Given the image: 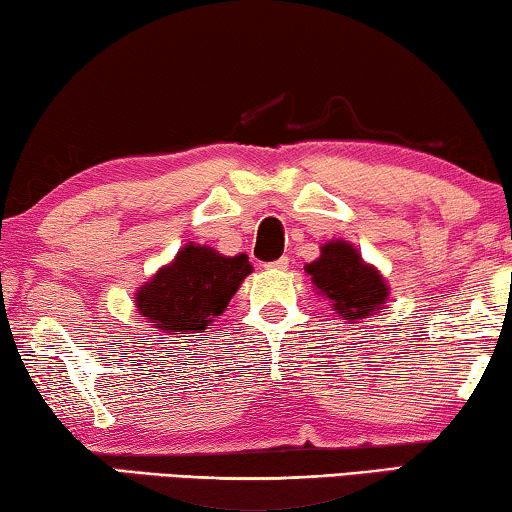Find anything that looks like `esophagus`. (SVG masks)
<instances>
[{
	"label": "esophagus",
	"mask_w": 512,
	"mask_h": 512,
	"mask_svg": "<svg viewBox=\"0 0 512 512\" xmlns=\"http://www.w3.org/2000/svg\"><path fill=\"white\" fill-rule=\"evenodd\" d=\"M265 268H268V270H286V268H289V256L277 258V261L268 263V265H265Z\"/></svg>",
	"instance_id": "1"
}]
</instances>
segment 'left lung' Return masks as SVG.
Instances as JSON below:
<instances>
[{
    "label": "left lung",
    "mask_w": 512,
    "mask_h": 512,
    "mask_svg": "<svg viewBox=\"0 0 512 512\" xmlns=\"http://www.w3.org/2000/svg\"><path fill=\"white\" fill-rule=\"evenodd\" d=\"M314 289L331 300L333 312L347 324H361L387 307L389 284L375 265L366 263L347 240H328L321 244L317 261L307 263Z\"/></svg>",
    "instance_id": "8db88e82"
}]
</instances>
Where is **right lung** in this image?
<instances>
[{"label": "right lung", "mask_w": 512, "mask_h": 512, "mask_svg": "<svg viewBox=\"0 0 512 512\" xmlns=\"http://www.w3.org/2000/svg\"><path fill=\"white\" fill-rule=\"evenodd\" d=\"M251 270L247 254L223 256L207 244L188 242L139 286L135 307L160 333L188 338L221 317Z\"/></svg>", "instance_id": "add662e5"}]
</instances>
